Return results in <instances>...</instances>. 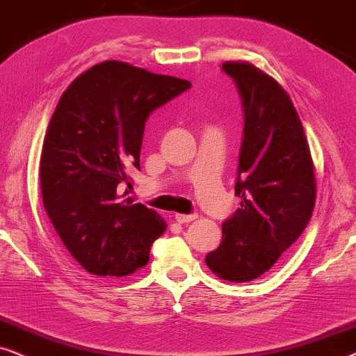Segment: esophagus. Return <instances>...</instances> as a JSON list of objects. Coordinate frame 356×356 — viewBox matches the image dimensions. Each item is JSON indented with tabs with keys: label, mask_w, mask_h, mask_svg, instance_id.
<instances>
[{
	"label": "esophagus",
	"mask_w": 356,
	"mask_h": 356,
	"mask_svg": "<svg viewBox=\"0 0 356 356\" xmlns=\"http://www.w3.org/2000/svg\"><path fill=\"white\" fill-rule=\"evenodd\" d=\"M193 220H197L195 213H193V215H181V213H177V215H175V221H177L179 225H186V222H191Z\"/></svg>",
	"instance_id": "1"
}]
</instances>
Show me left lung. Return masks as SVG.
<instances>
[{"mask_svg":"<svg viewBox=\"0 0 356 356\" xmlns=\"http://www.w3.org/2000/svg\"><path fill=\"white\" fill-rule=\"evenodd\" d=\"M221 70L238 88L244 112L236 195L241 208L222 222L220 248L207 254L213 273L250 282L268 272L300 238L316 202L309 145L290 96L245 61Z\"/></svg>","mask_w":356,"mask_h":356,"instance_id":"1","label":"left lung"}]
</instances>
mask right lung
I'll use <instances>...</instances> for the list:
<instances>
[{
  "label": "right lung",
  "mask_w": 356,
  "mask_h": 356,
  "mask_svg": "<svg viewBox=\"0 0 356 356\" xmlns=\"http://www.w3.org/2000/svg\"><path fill=\"white\" fill-rule=\"evenodd\" d=\"M192 84L104 61L61 94L42 146L40 191L51 225L84 270L125 277L145 267L165 231L158 213L125 198L140 169L149 113Z\"/></svg>",
  "instance_id": "add662e5"
}]
</instances>
